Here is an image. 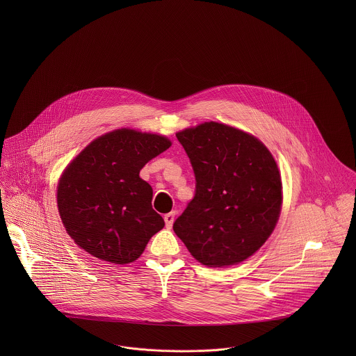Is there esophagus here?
Listing matches in <instances>:
<instances>
[{"instance_id":"esophagus-1","label":"esophagus","mask_w":356,"mask_h":356,"mask_svg":"<svg viewBox=\"0 0 356 356\" xmlns=\"http://www.w3.org/2000/svg\"><path fill=\"white\" fill-rule=\"evenodd\" d=\"M174 219H175V212H168V213L164 215V222H165L167 229H171V226L174 223Z\"/></svg>"}]
</instances>
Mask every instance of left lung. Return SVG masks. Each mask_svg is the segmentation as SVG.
I'll use <instances>...</instances> for the list:
<instances>
[{"label": "left lung", "mask_w": 356, "mask_h": 356, "mask_svg": "<svg viewBox=\"0 0 356 356\" xmlns=\"http://www.w3.org/2000/svg\"><path fill=\"white\" fill-rule=\"evenodd\" d=\"M195 178V197L174 222L175 234L208 267L237 264L273 233L282 203L277 163L252 136L205 122L177 133Z\"/></svg>", "instance_id": "8db88e82"}]
</instances>
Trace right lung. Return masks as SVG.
<instances>
[{
	"label": "right lung",
	"instance_id": "add662e5",
	"mask_svg": "<svg viewBox=\"0 0 356 356\" xmlns=\"http://www.w3.org/2000/svg\"><path fill=\"white\" fill-rule=\"evenodd\" d=\"M171 147L157 134L120 129L95 140L63 172L60 218L88 254L115 264L131 263L164 227L152 208V186L143 167Z\"/></svg>",
	"mask_w": 356,
	"mask_h": 356
}]
</instances>
